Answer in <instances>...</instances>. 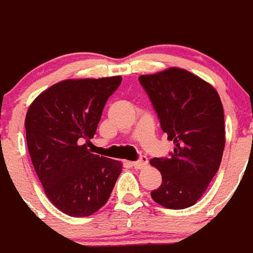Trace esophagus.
<instances>
[{
    "mask_svg": "<svg viewBox=\"0 0 253 253\" xmlns=\"http://www.w3.org/2000/svg\"><path fill=\"white\" fill-rule=\"evenodd\" d=\"M147 165H148V158L147 157H140L139 160L133 162V167L137 169H146Z\"/></svg>",
    "mask_w": 253,
    "mask_h": 253,
    "instance_id": "esophagus-1",
    "label": "esophagus"
}]
</instances>
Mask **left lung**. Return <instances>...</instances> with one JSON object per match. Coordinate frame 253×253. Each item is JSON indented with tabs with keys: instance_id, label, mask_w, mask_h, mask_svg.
Returning <instances> with one entry per match:
<instances>
[{
	"instance_id": "8db88e82",
	"label": "left lung",
	"mask_w": 253,
	"mask_h": 253,
	"mask_svg": "<svg viewBox=\"0 0 253 253\" xmlns=\"http://www.w3.org/2000/svg\"><path fill=\"white\" fill-rule=\"evenodd\" d=\"M139 81L175 148L169 158H152L162 184L151 193L167 209H185L207 191L219 169L225 146L224 111L209 82L184 68L171 67Z\"/></svg>"
}]
</instances>
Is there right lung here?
Here are the masks:
<instances>
[{
  "label": "right lung",
  "instance_id": "obj_1",
  "mask_svg": "<svg viewBox=\"0 0 253 253\" xmlns=\"http://www.w3.org/2000/svg\"><path fill=\"white\" fill-rule=\"evenodd\" d=\"M120 76L64 80L31 102L26 143L46 198L71 216H88L109 200L123 169L87 149Z\"/></svg>",
  "mask_w": 253,
  "mask_h": 253
}]
</instances>
